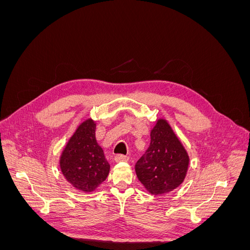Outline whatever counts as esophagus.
<instances>
[{
	"instance_id": "1",
	"label": "esophagus",
	"mask_w": 250,
	"mask_h": 250,
	"mask_svg": "<svg viewBox=\"0 0 250 250\" xmlns=\"http://www.w3.org/2000/svg\"><path fill=\"white\" fill-rule=\"evenodd\" d=\"M115 161H116L117 163H119V162H128V161H129V156L122 155V154H118V155L115 156Z\"/></svg>"
}]
</instances>
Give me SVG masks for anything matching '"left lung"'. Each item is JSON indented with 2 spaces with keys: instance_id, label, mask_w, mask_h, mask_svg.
Masks as SVG:
<instances>
[{
  "instance_id": "obj_1",
  "label": "left lung",
  "mask_w": 250,
  "mask_h": 250,
  "mask_svg": "<svg viewBox=\"0 0 250 250\" xmlns=\"http://www.w3.org/2000/svg\"><path fill=\"white\" fill-rule=\"evenodd\" d=\"M150 135V146L135 164V173L149 193L162 195L184 183L190 157L167 120L158 119Z\"/></svg>"
}]
</instances>
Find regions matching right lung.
<instances>
[{
    "mask_svg": "<svg viewBox=\"0 0 250 250\" xmlns=\"http://www.w3.org/2000/svg\"><path fill=\"white\" fill-rule=\"evenodd\" d=\"M60 170L79 191L94 192L109 174L110 166L96 140V122L86 119L66 143L59 160Z\"/></svg>",
    "mask_w": 250,
    "mask_h": 250,
    "instance_id": "obj_1",
    "label": "right lung"
}]
</instances>
